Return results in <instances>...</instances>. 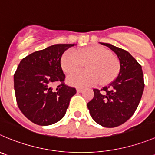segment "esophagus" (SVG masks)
Here are the masks:
<instances>
[{
	"label": "esophagus",
	"instance_id": "esophagus-1",
	"mask_svg": "<svg viewBox=\"0 0 155 155\" xmlns=\"http://www.w3.org/2000/svg\"><path fill=\"white\" fill-rule=\"evenodd\" d=\"M82 91H83V89H82V88H77V89H76V92H82Z\"/></svg>",
	"mask_w": 155,
	"mask_h": 155
}]
</instances>
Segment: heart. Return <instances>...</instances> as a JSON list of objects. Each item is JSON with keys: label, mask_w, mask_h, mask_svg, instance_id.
<instances>
[{"label": "heart", "mask_w": 155, "mask_h": 155, "mask_svg": "<svg viewBox=\"0 0 155 155\" xmlns=\"http://www.w3.org/2000/svg\"><path fill=\"white\" fill-rule=\"evenodd\" d=\"M89 61L88 71L77 72L69 75L67 82L76 87H86L99 84L106 85L118 76L120 64L118 59L111 52L99 45H90L77 51L68 50L62 55L60 64L63 72L72 73L82 68Z\"/></svg>", "instance_id": "heart-1"}]
</instances>
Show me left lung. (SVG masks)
Masks as SVG:
<instances>
[{
    "instance_id": "left-lung-1",
    "label": "left lung",
    "mask_w": 155,
    "mask_h": 155,
    "mask_svg": "<svg viewBox=\"0 0 155 155\" xmlns=\"http://www.w3.org/2000/svg\"><path fill=\"white\" fill-rule=\"evenodd\" d=\"M118 56L120 70L118 76L101 90L93 89L94 97L87 107L92 119L106 128L125 123L137 109L144 88L141 66L126 50L100 43Z\"/></svg>"
}]
</instances>
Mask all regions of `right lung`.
Wrapping results in <instances>:
<instances>
[{
	"instance_id": "obj_1",
	"label": "right lung",
	"mask_w": 155,
	"mask_h": 155,
	"mask_svg": "<svg viewBox=\"0 0 155 155\" xmlns=\"http://www.w3.org/2000/svg\"><path fill=\"white\" fill-rule=\"evenodd\" d=\"M76 44H55L28 55L21 61L14 76L17 105L32 122L53 125L63 118L75 88L63 83L60 60L67 49ZM61 84L53 91L55 82Z\"/></svg>"
}]
</instances>
